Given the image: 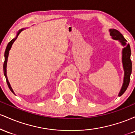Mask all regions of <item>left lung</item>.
<instances>
[{"label": "left lung", "mask_w": 135, "mask_h": 135, "mask_svg": "<svg viewBox=\"0 0 135 135\" xmlns=\"http://www.w3.org/2000/svg\"><path fill=\"white\" fill-rule=\"evenodd\" d=\"M109 32L110 35L113 39L117 40L120 42L122 46H124V48L122 50V63L124 71V75L123 84H122L121 89L118 94L119 97H120L126 91L129 84L130 75H131V71H132V63H131V48H130L129 44H126L127 41L118 30L111 28L109 29Z\"/></svg>", "instance_id": "8db88e82"}]
</instances>
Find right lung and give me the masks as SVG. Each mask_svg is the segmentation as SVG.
Masks as SVG:
<instances>
[{
	"mask_svg": "<svg viewBox=\"0 0 135 135\" xmlns=\"http://www.w3.org/2000/svg\"><path fill=\"white\" fill-rule=\"evenodd\" d=\"M25 28H21L18 31V32H17L16 33V37H15V38H13V39L11 40L8 43V44H7V47H6V51H5V53H4V58H5V60H4V65H3V69H4V75H5L6 77V82H7V85H8V87L9 88V89H10L11 91V92L15 94V93H14V91L13 90V89H12L11 86L10 85V83H9V80H8V79H7V69H6V68H7V58H8V56H9V51H10L11 48L12 47V45L14 43V42L16 40L17 37H18V36L19 35V34L21 33V32H22L23 30H24Z\"/></svg>",
	"mask_w": 135,
	"mask_h": 135,
	"instance_id": "1",
	"label": "right lung"
}]
</instances>
